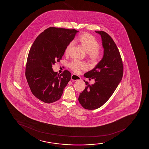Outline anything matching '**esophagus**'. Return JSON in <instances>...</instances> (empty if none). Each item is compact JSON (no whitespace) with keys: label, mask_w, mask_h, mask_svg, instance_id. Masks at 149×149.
<instances>
[{"label":"esophagus","mask_w":149,"mask_h":149,"mask_svg":"<svg viewBox=\"0 0 149 149\" xmlns=\"http://www.w3.org/2000/svg\"><path fill=\"white\" fill-rule=\"evenodd\" d=\"M81 77H79L78 75H75V74H72L71 79L72 81H76L81 79Z\"/></svg>","instance_id":"esophagus-1"}]
</instances>
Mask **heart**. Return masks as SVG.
<instances>
[{
	"label": "heart",
	"mask_w": 149,
	"mask_h": 149,
	"mask_svg": "<svg viewBox=\"0 0 149 149\" xmlns=\"http://www.w3.org/2000/svg\"><path fill=\"white\" fill-rule=\"evenodd\" d=\"M81 45L84 51L87 53L89 58L93 62H97L101 58V54L98 49L100 47L99 42L94 36L88 33L84 32L79 35L75 41ZM73 45L72 42L68 43L65 51V55H68ZM70 68L75 72L86 68V65L82 62L73 61L70 65Z\"/></svg>",
	"instance_id": "b5f03b06"
}]
</instances>
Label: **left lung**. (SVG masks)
I'll return each instance as SVG.
<instances>
[{
  "label": "left lung",
  "instance_id": "left-lung-1",
  "mask_svg": "<svg viewBox=\"0 0 149 149\" xmlns=\"http://www.w3.org/2000/svg\"><path fill=\"white\" fill-rule=\"evenodd\" d=\"M101 36L103 56L94 68L86 72L84 77L94 79L91 86L87 81L85 89L79 97V102L86 109L93 110L102 106L109 99L123 74V66L120 52L116 45L104 31H95Z\"/></svg>",
  "mask_w": 149,
  "mask_h": 149
}]
</instances>
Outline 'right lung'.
I'll return each instance as SVG.
<instances>
[{"mask_svg": "<svg viewBox=\"0 0 149 149\" xmlns=\"http://www.w3.org/2000/svg\"><path fill=\"white\" fill-rule=\"evenodd\" d=\"M79 32L75 29L50 27L37 37L28 56L26 75L31 92L47 103L58 100L71 79L65 70L61 74L55 72L52 65L59 62L68 43Z\"/></svg>", "mask_w": 149, "mask_h": 149, "instance_id": "1", "label": "right lung"}]
</instances>
